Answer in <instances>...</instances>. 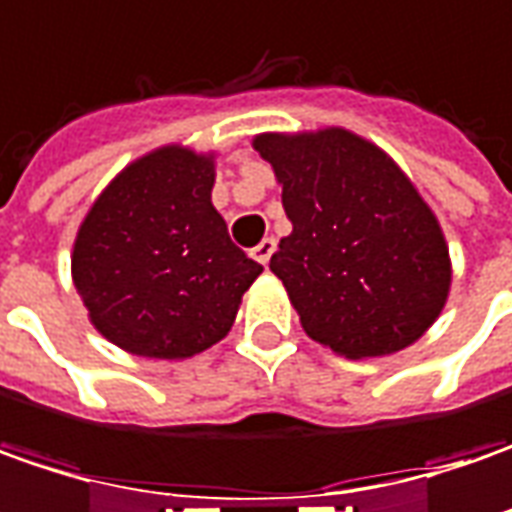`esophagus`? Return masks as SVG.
I'll return each mask as SVG.
<instances>
[{
  "label": "esophagus",
  "mask_w": 512,
  "mask_h": 512,
  "mask_svg": "<svg viewBox=\"0 0 512 512\" xmlns=\"http://www.w3.org/2000/svg\"><path fill=\"white\" fill-rule=\"evenodd\" d=\"M272 252H274V238H263L260 243H257L255 249H252V257H255L257 263H269L272 260Z\"/></svg>",
  "instance_id": "34e87169"
}]
</instances>
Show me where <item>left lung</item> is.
<instances>
[{
	"label": "left lung",
	"mask_w": 512,
	"mask_h": 512,
	"mask_svg": "<svg viewBox=\"0 0 512 512\" xmlns=\"http://www.w3.org/2000/svg\"><path fill=\"white\" fill-rule=\"evenodd\" d=\"M255 150L283 184L291 221L269 269L311 340L348 360L416 343L448 300L450 257L405 172L343 127L263 133Z\"/></svg>",
	"instance_id": "left-lung-1"
}]
</instances>
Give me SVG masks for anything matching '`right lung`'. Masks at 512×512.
<instances>
[{
  "label": "right lung",
  "instance_id": "right-lung-1",
  "mask_svg": "<svg viewBox=\"0 0 512 512\" xmlns=\"http://www.w3.org/2000/svg\"><path fill=\"white\" fill-rule=\"evenodd\" d=\"M215 161L161 147L118 172L73 243L90 323L135 357L186 360L229 334L263 272L212 206Z\"/></svg>",
  "mask_w": 512,
  "mask_h": 512
}]
</instances>
